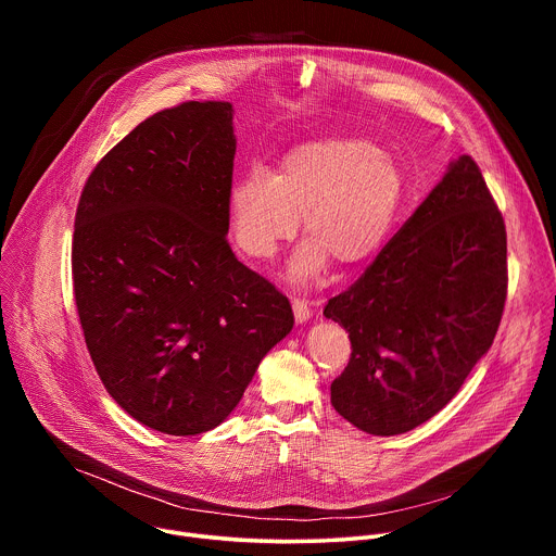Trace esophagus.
<instances>
[{
  "label": "esophagus",
  "mask_w": 556,
  "mask_h": 556,
  "mask_svg": "<svg viewBox=\"0 0 556 556\" xmlns=\"http://www.w3.org/2000/svg\"><path fill=\"white\" fill-rule=\"evenodd\" d=\"M292 309H294V319L296 324H305L309 316H312V307L307 301L303 299H292Z\"/></svg>",
  "instance_id": "obj_1"
}]
</instances>
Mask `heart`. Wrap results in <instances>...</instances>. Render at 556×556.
I'll list each match as a JSON object with an SVG mask.
<instances>
[{"mask_svg": "<svg viewBox=\"0 0 556 556\" xmlns=\"http://www.w3.org/2000/svg\"><path fill=\"white\" fill-rule=\"evenodd\" d=\"M405 180L384 149L363 138H324L292 149L273 176L255 167L228 191L235 244L268 260L292 240L299 217L309 240L288 275L296 286L319 279L330 257L343 266L369 260L401 211Z\"/></svg>", "mask_w": 556, "mask_h": 556, "instance_id": "obj_1", "label": "heart"}]
</instances>
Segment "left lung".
<instances>
[{
	"label": "left lung",
	"mask_w": 556,
	"mask_h": 556,
	"mask_svg": "<svg viewBox=\"0 0 556 556\" xmlns=\"http://www.w3.org/2000/svg\"><path fill=\"white\" fill-rule=\"evenodd\" d=\"M506 226L470 155L324 314L350 332L332 407L371 435L433 418L493 345L506 303Z\"/></svg>",
	"instance_id": "left-lung-1"
}]
</instances>
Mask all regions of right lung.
Listing matches in <instances>:
<instances>
[{"label":"right lung","instance_id":"1","mask_svg":"<svg viewBox=\"0 0 556 556\" xmlns=\"http://www.w3.org/2000/svg\"><path fill=\"white\" fill-rule=\"evenodd\" d=\"M235 147L230 103L157 112L94 167L74 217L94 367L121 409L169 435L222 425L294 326L290 301L226 242Z\"/></svg>","mask_w":556,"mask_h":556}]
</instances>
